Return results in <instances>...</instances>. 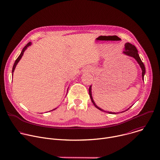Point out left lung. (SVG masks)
<instances>
[{
	"mask_svg": "<svg viewBox=\"0 0 160 160\" xmlns=\"http://www.w3.org/2000/svg\"><path fill=\"white\" fill-rule=\"evenodd\" d=\"M125 51H123V53L128 55V56H130L131 57H133V58H135L136 59V61H138V62L139 63V64L140 65L141 69H142V80H144V74H145V72H146V70H145V66H144V63L142 62V61H141L139 56V54H138V49H137V48L134 46L133 45L130 43H126L125 45ZM88 92H89V95H90V99H91V101H92L93 104L95 106L96 108H97L98 109H99V110L102 111H104L103 109H102L101 108H99L94 102L93 99H92V94H91V86H90L89 87V89H88ZM128 108V109H129ZM127 109V110H128ZM126 110V111H127ZM105 112V111H104ZM106 112H108V113H110V114H117V112H108V111H106Z\"/></svg>",
	"mask_w": 160,
	"mask_h": 160,
	"instance_id": "8db88e82",
	"label": "left lung"
}]
</instances>
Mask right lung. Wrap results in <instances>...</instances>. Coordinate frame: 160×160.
I'll return each instance as SVG.
<instances>
[{
    "instance_id": "1",
    "label": "right lung",
    "mask_w": 160,
    "mask_h": 160,
    "mask_svg": "<svg viewBox=\"0 0 160 160\" xmlns=\"http://www.w3.org/2000/svg\"><path fill=\"white\" fill-rule=\"evenodd\" d=\"M31 45V42H28L25 46V48L22 49V51H21V54H20V55L18 56V58L16 59V60L15 61V62H14V65H13V67H12V74H13V72H14V69H15V68H16V64H18V62H19V61L20 60V59L21 58V57H22V56L23 55V53H24V52H25V51L27 49V48L28 47V46H30V45ZM54 110V109H53Z\"/></svg>"
}]
</instances>
